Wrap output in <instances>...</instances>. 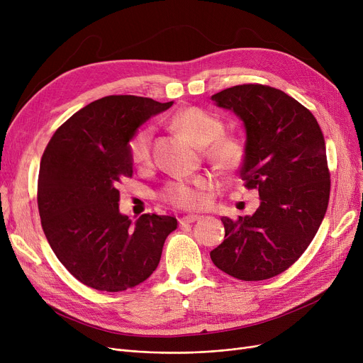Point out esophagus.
I'll use <instances>...</instances> for the list:
<instances>
[{
  "label": "esophagus",
  "mask_w": 363,
  "mask_h": 363,
  "mask_svg": "<svg viewBox=\"0 0 363 363\" xmlns=\"http://www.w3.org/2000/svg\"><path fill=\"white\" fill-rule=\"evenodd\" d=\"M199 219H201L200 215H186V216H184V218L179 219V223H181V225H188V223H193V222H196V220H199Z\"/></svg>",
  "instance_id": "1"
}]
</instances>
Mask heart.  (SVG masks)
Wrapping results in <instances>:
<instances>
[{
	"label": "heart",
	"mask_w": 363,
	"mask_h": 363,
	"mask_svg": "<svg viewBox=\"0 0 363 363\" xmlns=\"http://www.w3.org/2000/svg\"><path fill=\"white\" fill-rule=\"evenodd\" d=\"M172 123L184 135L199 147L207 145V156L219 169L230 170L237 167L244 157V144L230 135H222V122L208 111L199 107H188L178 111ZM152 129L141 128L129 141L130 160L138 164H147L151 152ZM208 179L199 177L193 181H172L160 193V197L175 207L200 208L206 203L204 189Z\"/></svg>",
	"instance_id": "1"
}]
</instances>
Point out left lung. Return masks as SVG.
<instances>
[{
    "mask_svg": "<svg viewBox=\"0 0 363 363\" xmlns=\"http://www.w3.org/2000/svg\"><path fill=\"white\" fill-rule=\"evenodd\" d=\"M212 100L245 129L240 178L257 189L252 216H222L225 240L211 252L220 271L242 281L272 278L308 249L325 216L330 170L325 141L313 114L281 89L247 84Z\"/></svg>",
    "mask_w": 363,
    "mask_h": 363,
    "instance_id": "left-lung-1",
    "label": "left lung"
}]
</instances>
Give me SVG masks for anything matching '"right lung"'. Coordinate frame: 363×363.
I'll return each instance as SVG.
<instances>
[{
	"label": "right lung",
	"mask_w": 363,
	"mask_h": 363,
	"mask_svg": "<svg viewBox=\"0 0 363 363\" xmlns=\"http://www.w3.org/2000/svg\"><path fill=\"white\" fill-rule=\"evenodd\" d=\"M174 101L108 95L76 111L51 137L40 164L38 208L65 268L99 291H125L156 271L172 216L119 211L118 182L132 177L129 141Z\"/></svg>",
	"instance_id": "1"
}]
</instances>
